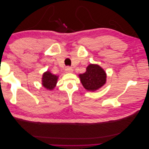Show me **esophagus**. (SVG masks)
I'll use <instances>...</instances> for the list:
<instances>
[{
    "mask_svg": "<svg viewBox=\"0 0 149 149\" xmlns=\"http://www.w3.org/2000/svg\"><path fill=\"white\" fill-rule=\"evenodd\" d=\"M73 68H72L71 67H70V66H68V67L66 68L65 69V71H66V73H72V72H73Z\"/></svg>",
    "mask_w": 149,
    "mask_h": 149,
    "instance_id": "34e87169",
    "label": "esophagus"
}]
</instances>
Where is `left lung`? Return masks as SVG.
I'll list each match as a JSON object with an SVG mask.
<instances>
[{"mask_svg": "<svg viewBox=\"0 0 149 149\" xmlns=\"http://www.w3.org/2000/svg\"><path fill=\"white\" fill-rule=\"evenodd\" d=\"M83 87L89 91H95L106 84V73L97 65L90 64L83 74H79Z\"/></svg>", "mask_w": 149, "mask_h": 149, "instance_id": "1", "label": "left lung"}]
</instances>
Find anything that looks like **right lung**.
I'll return each mask as SVG.
<instances>
[{
  "instance_id": "obj_1",
  "label": "right lung",
  "mask_w": 149,
  "mask_h": 149,
  "mask_svg": "<svg viewBox=\"0 0 149 149\" xmlns=\"http://www.w3.org/2000/svg\"><path fill=\"white\" fill-rule=\"evenodd\" d=\"M58 76L53 74L50 72L47 71L43 74L42 76V86L48 90H53L55 88Z\"/></svg>"
}]
</instances>
